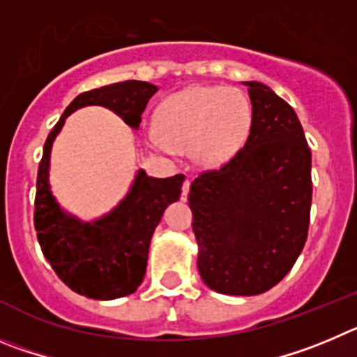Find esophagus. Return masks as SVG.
<instances>
[{
	"instance_id": "1",
	"label": "esophagus",
	"mask_w": 357,
	"mask_h": 357,
	"mask_svg": "<svg viewBox=\"0 0 357 357\" xmlns=\"http://www.w3.org/2000/svg\"><path fill=\"white\" fill-rule=\"evenodd\" d=\"M188 192H190V181L188 179H185V183H183L181 186V201H186V197H188Z\"/></svg>"
}]
</instances>
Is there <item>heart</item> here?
<instances>
[{
	"mask_svg": "<svg viewBox=\"0 0 357 357\" xmlns=\"http://www.w3.org/2000/svg\"><path fill=\"white\" fill-rule=\"evenodd\" d=\"M252 128V107L243 92L229 86H190L169 96L156 112L151 140L158 149H186L204 167L229 162Z\"/></svg>",
	"mask_w": 357,
	"mask_h": 357,
	"instance_id": "1",
	"label": "heart"
}]
</instances>
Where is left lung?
<instances>
[{
	"mask_svg": "<svg viewBox=\"0 0 357 357\" xmlns=\"http://www.w3.org/2000/svg\"><path fill=\"white\" fill-rule=\"evenodd\" d=\"M252 128L227 163L192 181L197 268L211 290L258 295L291 271L307 238L311 151L294 108L245 82Z\"/></svg>",
	"mask_w": 357,
	"mask_h": 357,
	"instance_id": "left-lung-1",
	"label": "left lung"
}]
</instances>
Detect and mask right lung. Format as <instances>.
I'll list each match as a JSON object with an SVG mask.
<instances>
[{
  "instance_id": "obj_1",
  "label": "right lung",
  "mask_w": 357,
  "mask_h": 357,
  "mask_svg": "<svg viewBox=\"0 0 357 357\" xmlns=\"http://www.w3.org/2000/svg\"><path fill=\"white\" fill-rule=\"evenodd\" d=\"M156 91L147 82L128 79L83 92L66 108L44 144L33 211L38 243L62 282L89 298L110 301L133 294L140 287L151 236L165 208L179 199L185 176L156 179L140 171L130 194L110 215L92 224H82L63 213L50 192L51 144L62 130L66 117L86 105L110 108L128 126L139 128L147 101Z\"/></svg>"
}]
</instances>
